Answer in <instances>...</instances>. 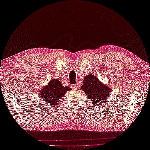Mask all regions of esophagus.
<instances>
[{"label": "esophagus", "mask_w": 150, "mask_h": 150, "mask_svg": "<svg viewBox=\"0 0 150 150\" xmlns=\"http://www.w3.org/2000/svg\"><path fill=\"white\" fill-rule=\"evenodd\" d=\"M77 84H73L71 85V88L73 90H77Z\"/></svg>", "instance_id": "obj_1"}]
</instances>
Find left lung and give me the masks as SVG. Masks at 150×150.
<instances>
[{
	"label": "left lung",
	"instance_id": "8db88e82",
	"mask_svg": "<svg viewBox=\"0 0 150 150\" xmlns=\"http://www.w3.org/2000/svg\"><path fill=\"white\" fill-rule=\"evenodd\" d=\"M83 82V85L81 88L92 104L99 106L106 102L111 92V88L108 85L101 82L93 74L87 75L84 78Z\"/></svg>",
	"mask_w": 150,
	"mask_h": 150
}]
</instances>
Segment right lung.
<instances>
[{"label":"right lung","instance_id":"1","mask_svg":"<svg viewBox=\"0 0 150 150\" xmlns=\"http://www.w3.org/2000/svg\"><path fill=\"white\" fill-rule=\"evenodd\" d=\"M71 88L63 86L58 79H52L48 84L40 89L39 95L42 100L52 106H55L65 95L67 91L71 90Z\"/></svg>","mask_w":150,"mask_h":150}]
</instances>
